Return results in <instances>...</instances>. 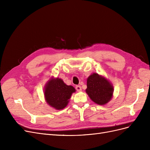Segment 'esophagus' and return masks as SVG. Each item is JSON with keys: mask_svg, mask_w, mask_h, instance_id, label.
<instances>
[{"mask_svg": "<svg viewBox=\"0 0 150 150\" xmlns=\"http://www.w3.org/2000/svg\"><path fill=\"white\" fill-rule=\"evenodd\" d=\"M76 89L77 90V91H81V90H82V89H81V87L80 86H76Z\"/></svg>", "mask_w": 150, "mask_h": 150, "instance_id": "1", "label": "esophagus"}]
</instances>
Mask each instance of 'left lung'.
<instances>
[{
	"label": "left lung",
	"mask_w": 150,
	"mask_h": 150,
	"mask_svg": "<svg viewBox=\"0 0 150 150\" xmlns=\"http://www.w3.org/2000/svg\"><path fill=\"white\" fill-rule=\"evenodd\" d=\"M114 88L111 83L104 77L97 73L90 75L87 79L86 92L91 100L99 105H104L110 101Z\"/></svg>",
	"instance_id": "1"
}]
</instances>
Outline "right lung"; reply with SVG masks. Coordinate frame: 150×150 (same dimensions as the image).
Instances as JSON below:
<instances>
[{"instance_id":"obj_1","label":"right lung","mask_w":150,"mask_h":150,"mask_svg":"<svg viewBox=\"0 0 150 150\" xmlns=\"http://www.w3.org/2000/svg\"><path fill=\"white\" fill-rule=\"evenodd\" d=\"M75 91L73 86L66 85L61 79L51 78L45 86V99L50 106L61 110L67 106L72 94Z\"/></svg>"}]
</instances>
